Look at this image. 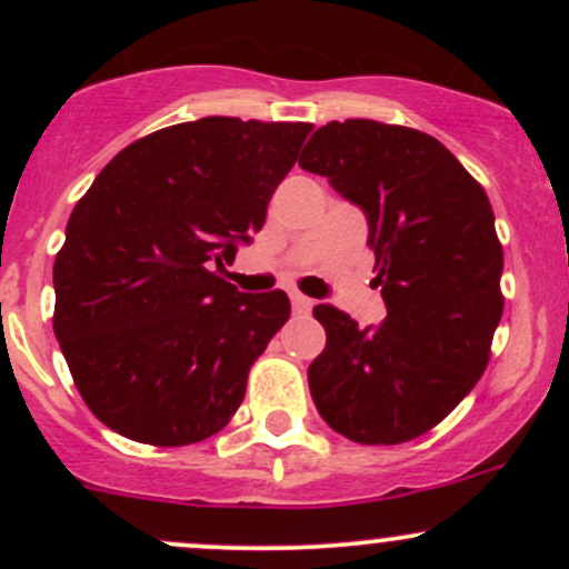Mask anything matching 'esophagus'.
I'll use <instances>...</instances> for the list:
<instances>
[{
  "instance_id": "esophagus-1",
  "label": "esophagus",
  "mask_w": 569,
  "mask_h": 569,
  "mask_svg": "<svg viewBox=\"0 0 569 569\" xmlns=\"http://www.w3.org/2000/svg\"><path fill=\"white\" fill-rule=\"evenodd\" d=\"M291 307H293V312H299V316H307V312L312 310V299L305 297V293L293 291L291 293Z\"/></svg>"
}]
</instances>
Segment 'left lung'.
I'll use <instances>...</instances> for the list:
<instances>
[{
  "instance_id": "left-lung-1",
  "label": "left lung",
  "mask_w": 569,
  "mask_h": 569,
  "mask_svg": "<svg viewBox=\"0 0 569 569\" xmlns=\"http://www.w3.org/2000/svg\"><path fill=\"white\" fill-rule=\"evenodd\" d=\"M299 168L363 211L388 307L367 329L335 305L312 307L326 329L307 369L316 409L356 443L417 439L485 375L502 316L487 192L433 136L377 120L318 128Z\"/></svg>"
}]
</instances>
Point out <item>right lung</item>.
<instances>
[{
  "mask_svg": "<svg viewBox=\"0 0 569 569\" xmlns=\"http://www.w3.org/2000/svg\"><path fill=\"white\" fill-rule=\"evenodd\" d=\"M310 130L238 117L154 130L74 206L53 267V329L84 403L114 433L184 447L232 420L291 302L211 270L262 230Z\"/></svg>",
  "mask_w": 569,
  "mask_h": 569,
  "instance_id": "1",
  "label": "right lung"
}]
</instances>
